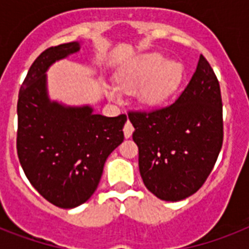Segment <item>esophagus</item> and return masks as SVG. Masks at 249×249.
<instances>
[{"instance_id":"esophagus-1","label":"esophagus","mask_w":249,"mask_h":249,"mask_svg":"<svg viewBox=\"0 0 249 249\" xmlns=\"http://www.w3.org/2000/svg\"><path fill=\"white\" fill-rule=\"evenodd\" d=\"M133 130H134V128H133L132 123L128 120L124 125V136H125V138H129V137L132 136Z\"/></svg>"}]
</instances>
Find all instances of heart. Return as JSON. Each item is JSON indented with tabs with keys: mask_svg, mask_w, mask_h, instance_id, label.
I'll return each mask as SVG.
<instances>
[{
	"mask_svg": "<svg viewBox=\"0 0 249 249\" xmlns=\"http://www.w3.org/2000/svg\"><path fill=\"white\" fill-rule=\"evenodd\" d=\"M183 79V66L170 62L159 53H150L140 56L134 62L132 70L120 81V88L126 91L144 89L141 93L143 103L148 106L159 105L172 97ZM111 99H117L113 89L107 91Z\"/></svg>",
	"mask_w": 249,
	"mask_h": 249,
	"instance_id": "heart-1",
	"label": "heart"
}]
</instances>
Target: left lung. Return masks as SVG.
Instances as JSON below:
<instances>
[{
	"mask_svg": "<svg viewBox=\"0 0 249 249\" xmlns=\"http://www.w3.org/2000/svg\"><path fill=\"white\" fill-rule=\"evenodd\" d=\"M144 186L156 197L178 201L200 189L222 147L220 84L200 55L190 83L172 105L129 112Z\"/></svg>",
	"mask_w": 249,
	"mask_h": 249,
	"instance_id": "8db88e82",
	"label": "left lung"
}]
</instances>
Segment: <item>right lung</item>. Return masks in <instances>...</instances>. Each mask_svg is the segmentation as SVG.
Returning <instances> with one entry per match:
<instances>
[{
	"instance_id": "obj_1",
	"label": "right lung",
	"mask_w": 249,
	"mask_h": 249,
	"mask_svg": "<svg viewBox=\"0 0 249 249\" xmlns=\"http://www.w3.org/2000/svg\"><path fill=\"white\" fill-rule=\"evenodd\" d=\"M77 41L46 49L29 68L18 99L17 150L31 185L52 204L71 209L89 200L109 154L124 141L126 116L94 113L49 97L46 72L80 52Z\"/></svg>"
}]
</instances>
